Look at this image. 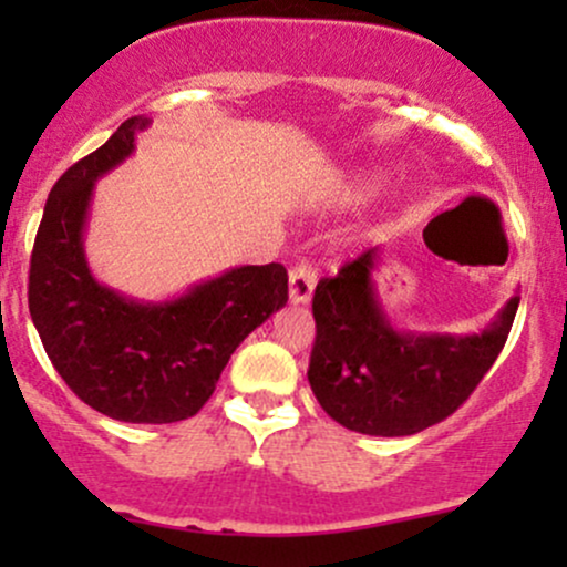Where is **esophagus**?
<instances>
[{
	"label": "esophagus",
	"mask_w": 567,
	"mask_h": 567,
	"mask_svg": "<svg viewBox=\"0 0 567 567\" xmlns=\"http://www.w3.org/2000/svg\"><path fill=\"white\" fill-rule=\"evenodd\" d=\"M290 303H309L317 285V271L309 264H298L290 269Z\"/></svg>",
	"instance_id": "34e87169"
}]
</instances>
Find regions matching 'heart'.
<instances>
[{"label":"heart","instance_id":"b5f03b06","mask_svg":"<svg viewBox=\"0 0 567 567\" xmlns=\"http://www.w3.org/2000/svg\"><path fill=\"white\" fill-rule=\"evenodd\" d=\"M381 184V175L373 171H354L343 175V181L338 184V197L343 202H362L375 192Z\"/></svg>","mask_w":567,"mask_h":567}]
</instances>
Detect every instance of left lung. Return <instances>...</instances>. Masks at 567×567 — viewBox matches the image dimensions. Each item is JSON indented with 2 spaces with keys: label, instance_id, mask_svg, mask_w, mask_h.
Returning <instances> with one entry per match:
<instances>
[{
  "label": "left lung",
  "instance_id": "8db88e82",
  "mask_svg": "<svg viewBox=\"0 0 567 567\" xmlns=\"http://www.w3.org/2000/svg\"><path fill=\"white\" fill-rule=\"evenodd\" d=\"M381 247H370L315 290L317 338L309 383L324 413L373 437H408L455 413L504 349L519 296L480 333L396 328L375 288Z\"/></svg>",
  "mask_w": 567,
  "mask_h": 567
}]
</instances>
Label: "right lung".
Segmentation results:
<instances>
[{
	"label": "right lung",
	"instance_id": "right-lung-1",
	"mask_svg": "<svg viewBox=\"0 0 567 567\" xmlns=\"http://www.w3.org/2000/svg\"><path fill=\"white\" fill-rule=\"evenodd\" d=\"M148 125L130 116L58 178L31 252L29 311L58 375L82 402L127 424H173L210 400L234 349L288 303V271L234 266L165 301L97 282L84 256L95 184L135 152Z\"/></svg>",
	"mask_w": 567,
	"mask_h": 567
}]
</instances>
